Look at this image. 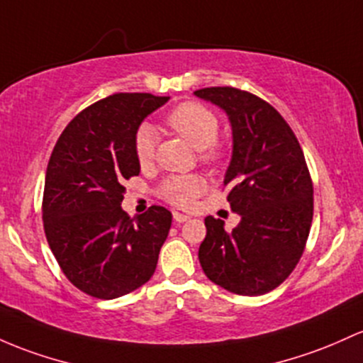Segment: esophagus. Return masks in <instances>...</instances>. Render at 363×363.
<instances>
[{
	"instance_id": "1",
	"label": "esophagus",
	"mask_w": 363,
	"mask_h": 363,
	"mask_svg": "<svg viewBox=\"0 0 363 363\" xmlns=\"http://www.w3.org/2000/svg\"><path fill=\"white\" fill-rule=\"evenodd\" d=\"M174 220H175V222H177V224H182V222L189 220V217H188V215H184V213H179V212H174Z\"/></svg>"
}]
</instances>
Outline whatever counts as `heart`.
Wrapping results in <instances>:
<instances>
[{"label": "heart", "mask_w": 363, "mask_h": 363, "mask_svg": "<svg viewBox=\"0 0 363 363\" xmlns=\"http://www.w3.org/2000/svg\"><path fill=\"white\" fill-rule=\"evenodd\" d=\"M167 125L188 141L194 150L203 149L201 160L215 163L220 151L215 148L218 136V121L215 113L200 103H182L167 115ZM157 150V130L150 123H143L134 134V155L141 167H148ZM205 189V181L198 175H172L162 184V194L167 201L177 206H188Z\"/></svg>", "instance_id": "heart-1"}]
</instances>
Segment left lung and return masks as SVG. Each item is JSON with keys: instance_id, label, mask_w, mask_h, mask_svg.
<instances>
[{"instance_id": "1", "label": "left lung", "mask_w": 363, "mask_h": 363, "mask_svg": "<svg viewBox=\"0 0 363 363\" xmlns=\"http://www.w3.org/2000/svg\"><path fill=\"white\" fill-rule=\"evenodd\" d=\"M194 96L229 118L233 155L225 170L230 210L241 217L205 218L198 258L210 281L230 293L258 296L276 289L300 262L313 217V186L300 143L272 105L236 87H205Z\"/></svg>"}]
</instances>
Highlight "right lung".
<instances>
[{"label": "right lung", "mask_w": 363, "mask_h": 363, "mask_svg": "<svg viewBox=\"0 0 363 363\" xmlns=\"http://www.w3.org/2000/svg\"><path fill=\"white\" fill-rule=\"evenodd\" d=\"M169 99L118 93L87 106L65 127L48 163V245L72 284L99 300L148 282L169 236L172 213L163 206L134 218L122 210L123 182L141 170L134 134Z\"/></svg>", "instance_id": "1"}]
</instances>
